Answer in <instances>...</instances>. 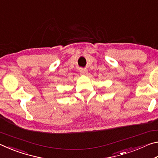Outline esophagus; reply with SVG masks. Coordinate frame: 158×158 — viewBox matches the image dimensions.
Returning <instances> with one entry per match:
<instances>
[{
  "instance_id": "esophagus-1",
  "label": "esophagus",
  "mask_w": 158,
  "mask_h": 158,
  "mask_svg": "<svg viewBox=\"0 0 158 158\" xmlns=\"http://www.w3.org/2000/svg\"><path fill=\"white\" fill-rule=\"evenodd\" d=\"M80 74L82 75H87L88 74V70L85 68H81L80 69Z\"/></svg>"
}]
</instances>
